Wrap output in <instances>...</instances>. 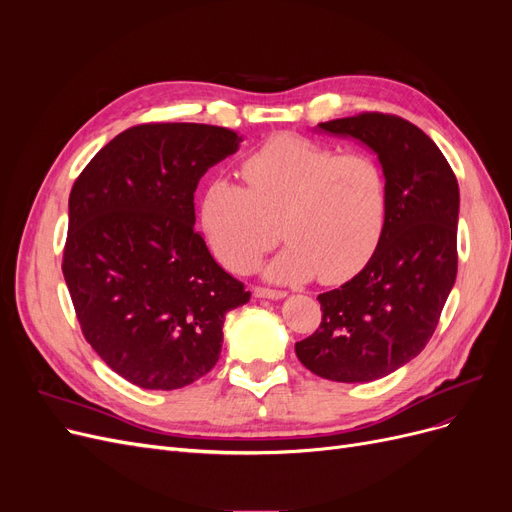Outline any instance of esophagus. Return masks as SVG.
<instances>
[{
	"instance_id": "1",
	"label": "esophagus",
	"mask_w": 512,
	"mask_h": 512,
	"mask_svg": "<svg viewBox=\"0 0 512 512\" xmlns=\"http://www.w3.org/2000/svg\"><path fill=\"white\" fill-rule=\"evenodd\" d=\"M254 297H258V299H273V301H277V299H284V297H286V292H284V290L265 288V286H256V288H254Z\"/></svg>"
}]
</instances>
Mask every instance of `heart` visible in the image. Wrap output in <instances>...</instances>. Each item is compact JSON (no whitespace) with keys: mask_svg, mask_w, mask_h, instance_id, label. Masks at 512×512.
Returning <instances> with one entry per match:
<instances>
[{"mask_svg":"<svg viewBox=\"0 0 512 512\" xmlns=\"http://www.w3.org/2000/svg\"><path fill=\"white\" fill-rule=\"evenodd\" d=\"M247 188L211 181L200 222L213 254L235 273H250L282 235L286 250L267 267L277 282L318 275L339 284L359 273L382 239L389 209L384 168L369 153H337L309 138L280 134L241 164Z\"/></svg>","mask_w":512,"mask_h":512,"instance_id":"obj_1","label":"heart"}]
</instances>
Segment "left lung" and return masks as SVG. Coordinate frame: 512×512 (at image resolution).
<instances>
[{"label":"left lung","mask_w":512,"mask_h":512,"mask_svg":"<svg viewBox=\"0 0 512 512\" xmlns=\"http://www.w3.org/2000/svg\"><path fill=\"white\" fill-rule=\"evenodd\" d=\"M376 153L389 209L361 273L318 294L322 322L294 344L299 361L335 382L393 374L427 346L457 277L459 185L431 138L397 115L361 113L318 123Z\"/></svg>","instance_id":"8db88e82"}]
</instances>
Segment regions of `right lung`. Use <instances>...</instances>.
Here are the masks:
<instances>
[{
    "instance_id": "1",
    "label": "right lung",
    "mask_w": 512,
    "mask_h": 512,
    "mask_svg": "<svg viewBox=\"0 0 512 512\" xmlns=\"http://www.w3.org/2000/svg\"><path fill=\"white\" fill-rule=\"evenodd\" d=\"M239 143L207 123H141L72 185L61 271L76 318L100 359L141 389L209 374L226 312L250 301L194 228L200 177Z\"/></svg>"
}]
</instances>
